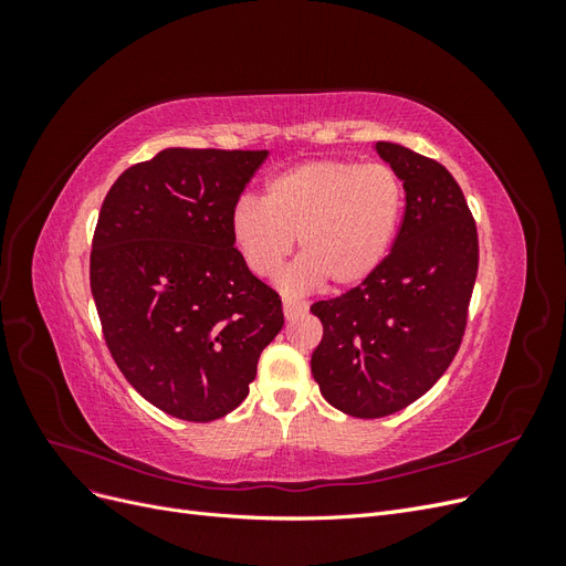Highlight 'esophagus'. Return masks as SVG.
<instances>
[{
  "label": "esophagus",
  "instance_id": "34e87169",
  "mask_svg": "<svg viewBox=\"0 0 566 566\" xmlns=\"http://www.w3.org/2000/svg\"><path fill=\"white\" fill-rule=\"evenodd\" d=\"M306 312V304L304 302H297V300H290V297H285L283 300V314H285V318L290 321V318H297L300 314H304Z\"/></svg>",
  "mask_w": 566,
  "mask_h": 566
}]
</instances>
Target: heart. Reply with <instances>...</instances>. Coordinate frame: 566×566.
Returning <instances> with one entry per match:
<instances>
[{"instance_id":"heart-1","label":"heart","mask_w":566,"mask_h":566,"mask_svg":"<svg viewBox=\"0 0 566 566\" xmlns=\"http://www.w3.org/2000/svg\"><path fill=\"white\" fill-rule=\"evenodd\" d=\"M403 217V184L389 165L321 158L273 175L264 202L241 198L231 210V241L256 276L281 271L295 238L300 260L281 285L304 293L328 281L345 290L382 266Z\"/></svg>"}]
</instances>
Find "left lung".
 <instances>
[{"label":"left lung","mask_w":566,"mask_h":566,"mask_svg":"<svg viewBox=\"0 0 566 566\" xmlns=\"http://www.w3.org/2000/svg\"><path fill=\"white\" fill-rule=\"evenodd\" d=\"M375 150L403 181L397 241L366 283L312 304L323 323L314 380L331 406L366 420L410 406L447 373L479 266L474 219L449 169L399 144Z\"/></svg>","instance_id":"1"}]
</instances>
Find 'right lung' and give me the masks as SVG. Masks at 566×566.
Returning a JSON list of instances; mask_svg holds the SVG:
<instances>
[{
  "mask_svg": "<svg viewBox=\"0 0 566 566\" xmlns=\"http://www.w3.org/2000/svg\"><path fill=\"white\" fill-rule=\"evenodd\" d=\"M269 150L165 148L101 205L90 281L127 382L167 416L224 418L283 328L281 297L231 241V210Z\"/></svg>",
  "mask_w": 566,
  "mask_h": 566,
  "instance_id": "add662e5",
  "label": "right lung"
}]
</instances>
